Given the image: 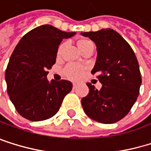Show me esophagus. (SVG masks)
Returning <instances> with one entry per match:
<instances>
[{
  "label": "esophagus",
  "instance_id": "34e87169",
  "mask_svg": "<svg viewBox=\"0 0 151 151\" xmlns=\"http://www.w3.org/2000/svg\"><path fill=\"white\" fill-rule=\"evenodd\" d=\"M73 87H74V89H75V88H76V87H77V84H76V83H74V84H73Z\"/></svg>",
  "mask_w": 151,
  "mask_h": 151
}]
</instances>
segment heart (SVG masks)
Wrapping results in <instances>:
<instances>
[{"instance_id": "1", "label": "heart", "mask_w": 151, "mask_h": 151, "mask_svg": "<svg viewBox=\"0 0 151 151\" xmlns=\"http://www.w3.org/2000/svg\"><path fill=\"white\" fill-rule=\"evenodd\" d=\"M90 43H92V42L87 40H80L77 42V47H78V48L80 50V49H82L83 47H86V45H88ZM63 47H64V45H61L59 47L58 53H60V51L62 50ZM84 72H85L84 67H82V66H80L78 65H75V64H69L64 68L63 75H64V76L65 78L69 79V80H78L83 76Z\"/></svg>"}]
</instances>
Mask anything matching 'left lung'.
Listing matches in <instances>:
<instances>
[{
    "label": "left lung",
    "mask_w": 151,
    "mask_h": 151,
    "mask_svg": "<svg viewBox=\"0 0 151 151\" xmlns=\"http://www.w3.org/2000/svg\"><path fill=\"white\" fill-rule=\"evenodd\" d=\"M95 43L97 57L92 74L102 84L97 90L90 83L88 94L82 98L86 114L101 123H114L125 117L139 93L141 76L132 47L115 30L103 29L82 32Z\"/></svg>",
    "instance_id": "obj_1"
}]
</instances>
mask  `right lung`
<instances>
[{
    "mask_svg": "<svg viewBox=\"0 0 151 151\" xmlns=\"http://www.w3.org/2000/svg\"><path fill=\"white\" fill-rule=\"evenodd\" d=\"M75 34L52 25H41L25 34L14 48L7 65L5 80L10 99L22 117L40 122L58 111L73 85L66 80L49 82L47 70L56 63L63 39Z\"/></svg>",
    "mask_w": 151,
    "mask_h": 151,
    "instance_id": "obj_1",
    "label": "right lung"
}]
</instances>
